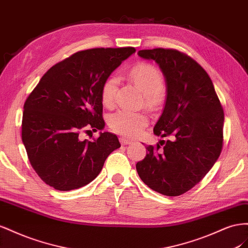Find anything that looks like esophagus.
<instances>
[{
    "label": "esophagus",
    "mask_w": 248,
    "mask_h": 248,
    "mask_svg": "<svg viewBox=\"0 0 248 248\" xmlns=\"http://www.w3.org/2000/svg\"><path fill=\"white\" fill-rule=\"evenodd\" d=\"M119 141H120V143H122V145H126V144H131V143H132L131 140L126 139V138H124V137H120V138H119Z\"/></svg>",
    "instance_id": "1"
}]
</instances>
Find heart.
I'll return each mask as SVG.
<instances>
[{"label":"heart","instance_id":"b5f03b06","mask_svg":"<svg viewBox=\"0 0 248 248\" xmlns=\"http://www.w3.org/2000/svg\"><path fill=\"white\" fill-rule=\"evenodd\" d=\"M130 80L142 91L144 104L147 108L155 109L163 102L164 80L160 70L151 63L139 62L129 70ZM117 89V78L109 77L103 83L101 100L106 107H112L115 103ZM148 123L147 116L143 113L128 110H117L108 117L110 128L120 135L128 137L137 136Z\"/></svg>","mask_w":248,"mask_h":248}]
</instances>
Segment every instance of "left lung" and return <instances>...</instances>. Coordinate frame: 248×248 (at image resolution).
<instances>
[{
    "mask_svg": "<svg viewBox=\"0 0 248 248\" xmlns=\"http://www.w3.org/2000/svg\"><path fill=\"white\" fill-rule=\"evenodd\" d=\"M138 55L155 60L165 76L166 103L154 133L172 140L147 145L136 169L154 191L178 196L200 183L220 155L223 109L211 78L190 56L162 47L141 49Z\"/></svg>",
    "mask_w": 248,
    "mask_h": 248,
    "instance_id": "left-lung-1",
    "label": "left lung"
}]
</instances>
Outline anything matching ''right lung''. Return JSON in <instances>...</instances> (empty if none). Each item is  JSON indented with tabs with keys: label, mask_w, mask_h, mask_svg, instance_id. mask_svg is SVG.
<instances>
[{
	"label": "right lung",
	"mask_w": 248,
	"mask_h": 248,
	"mask_svg": "<svg viewBox=\"0 0 248 248\" xmlns=\"http://www.w3.org/2000/svg\"><path fill=\"white\" fill-rule=\"evenodd\" d=\"M135 47H96L73 54L42 76L24 105L22 140L33 169L60 191L81 188L101 172L120 143L101 133L81 140V132L102 130L103 83Z\"/></svg>",
	"instance_id": "add662e5"
}]
</instances>
